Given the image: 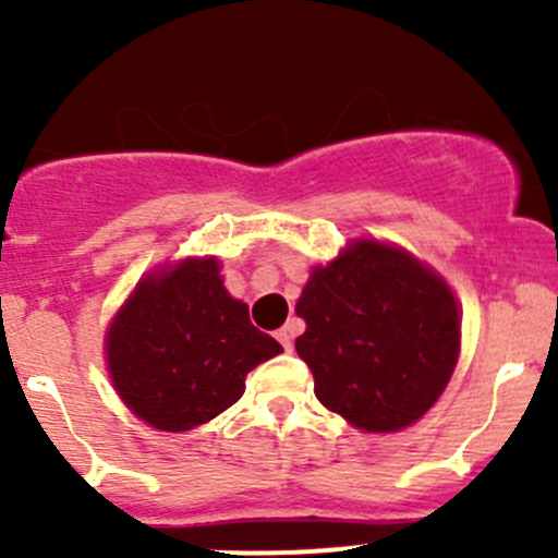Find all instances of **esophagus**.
I'll list each match as a JSON object with an SVG mask.
<instances>
[{"mask_svg": "<svg viewBox=\"0 0 558 558\" xmlns=\"http://www.w3.org/2000/svg\"><path fill=\"white\" fill-rule=\"evenodd\" d=\"M300 335V320H294L291 318L289 324L283 326V329L278 331V340H280V345L286 348V351H291V345H294V337Z\"/></svg>", "mask_w": 558, "mask_h": 558, "instance_id": "obj_1", "label": "esophagus"}]
</instances>
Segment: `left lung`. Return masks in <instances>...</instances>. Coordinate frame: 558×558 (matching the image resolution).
<instances>
[{
    "mask_svg": "<svg viewBox=\"0 0 558 558\" xmlns=\"http://www.w3.org/2000/svg\"><path fill=\"white\" fill-rule=\"evenodd\" d=\"M296 315V353L315 397L364 432L418 421L451 380L459 359V307L440 275L410 253L356 240L315 267Z\"/></svg>",
    "mask_w": 558,
    "mask_h": 558,
    "instance_id": "8db88e82",
    "label": "left lung"
}]
</instances>
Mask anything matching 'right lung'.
Returning <instances> with one entry per match:
<instances>
[{
	"instance_id": "1",
	"label": "right lung",
	"mask_w": 558,
	"mask_h": 558,
	"mask_svg": "<svg viewBox=\"0 0 558 558\" xmlns=\"http://www.w3.org/2000/svg\"><path fill=\"white\" fill-rule=\"evenodd\" d=\"M216 258H185L140 280L107 331V367L134 415L185 432L232 408L245 375L278 356V340L232 300Z\"/></svg>"
}]
</instances>
